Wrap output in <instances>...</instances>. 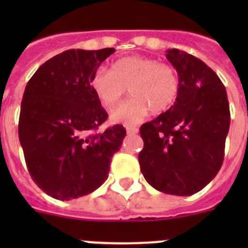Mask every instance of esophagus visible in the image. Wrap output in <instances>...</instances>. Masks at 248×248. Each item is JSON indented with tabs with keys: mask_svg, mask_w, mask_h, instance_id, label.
<instances>
[{
	"mask_svg": "<svg viewBox=\"0 0 248 248\" xmlns=\"http://www.w3.org/2000/svg\"><path fill=\"white\" fill-rule=\"evenodd\" d=\"M125 129H126V133H128V134H138V131H139V129L135 128V126H130V125H126Z\"/></svg>",
	"mask_w": 248,
	"mask_h": 248,
	"instance_id": "34e87169",
	"label": "esophagus"
}]
</instances>
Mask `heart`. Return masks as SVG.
I'll return each mask as SVG.
<instances>
[{
    "label": "heart",
    "mask_w": 248,
    "mask_h": 248,
    "mask_svg": "<svg viewBox=\"0 0 248 248\" xmlns=\"http://www.w3.org/2000/svg\"><path fill=\"white\" fill-rule=\"evenodd\" d=\"M91 87L105 108H111L125 94L133 95L111 111V120L123 124H138L149 113H161L176 100L180 79L176 69L150 57L128 56L113 63L111 69L98 68L92 74Z\"/></svg>",
    "instance_id": "b5f03b06"
}]
</instances>
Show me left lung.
Segmentation results:
<instances>
[{"instance_id":"8db88e82","label":"left lung","mask_w":248,"mask_h":248,"mask_svg":"<svg viewBox=\"0 0 248 248\" xmlns=\"http://www.w3.org/2000/svg\"><path fill=\"white\" fill-rule=\"evenodd\" d=\"M180 79L171 108L140 128V170L154 189L177 196L202 190L217 175L225 156L230 107L225 85L201 59L168 49Z\"/></svg>"}]
</instances>
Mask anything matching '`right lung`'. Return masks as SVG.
<instances>
[{"instance_id":"right-lung-1","label":"right lung","mask_w":248,"mask_h":248,"mask_svg":"<svg viewBox=\"0 0 248 248\" xmlns=\"http://www.w3.org/2000/svg\"><path fill=\"white\" fill-rule=\"evenodd\" d=\"M114 52L64 50L43 63L26 85L19 143L31 177L57 200L97 190L126 135L123 125L98 131L108 114L91 87L92 74Z\"/></svg>"}]
</instances>
